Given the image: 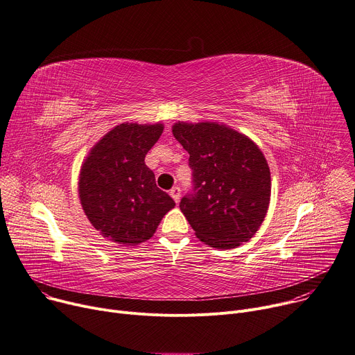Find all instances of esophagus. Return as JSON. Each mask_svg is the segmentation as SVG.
<instances>
[{
	"label": "esophagus",
	"instance_id": "obj_1",
	"mask_svg": "<svg viewBox=\"0 0 355 355\" xmlns=\"http://www.w3.org/2000/svg\"><path fill=\"white\" fill-rule=\"evenodd\" d=\"M180 187H178V186H175V187H172L171 189V191H169V194H171V198L175 200V203H179V200H180Z\"/></svg>",
	"mask_w": 355,
	"mask_h": 355
}]
</instances>
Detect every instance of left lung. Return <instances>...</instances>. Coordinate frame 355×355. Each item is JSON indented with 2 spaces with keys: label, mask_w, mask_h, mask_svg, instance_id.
Here are the masks:
<instances>
[{
  "label": "left lung",
  "mask_w": 355,
  "mask_h": 355,
  "mask_svg": "<svg viewBox=\"0 0 355 355\" xmlns=\"http://www.w3.org/2000/svg\"><path fill=\"white\" fill-rule=\"evenodd\" d=\"M172 132L190 155L193 187L179 207L196 237L221 250L247 243L270 199V172L261 149L217 123H178Z\"/></svg>",
  "instance_id": "8db88e82"
}]
</instances>
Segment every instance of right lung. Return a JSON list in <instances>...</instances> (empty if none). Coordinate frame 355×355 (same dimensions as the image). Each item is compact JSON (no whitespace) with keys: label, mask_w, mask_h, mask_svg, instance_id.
I'll use <instances>...</instances> for the list:
<instances>
[{"label":"right lung","mask_w":355,"mask_h":355,"mask_svg":"<svg viewBox=\"0 0 355 355\" xmlns=\"http://www.w3.org/2000/svg\"><path fill=\"white\" fill-rule=\"evenodd\" d=\"M162 131V124L116 125L83 164L78 180L82 207L103 237L116 244L137 245L149 240L175 207L145 165V155Z\"/></svg>","instance_id":"add662e5"}]
</instances>
